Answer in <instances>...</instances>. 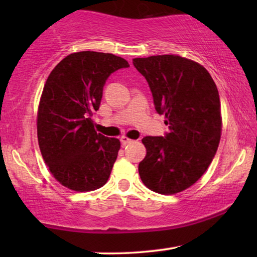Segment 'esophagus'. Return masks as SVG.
Returning a JSON list of instances; mask_svg holds the SVG:
<instances>
[{
	"label": "esophagus",
	"mask_w": 257,
	"mask_h": 257,
	"mask_svg": "<svg viewBox=\"0 0 257 257\" xmlns=\"http://www.w3.org/2000/svg\"><path fill=\"white\" fill-rule=\"evenodd\" d=\"M120 142H121V145H127V144H131L133 140L132 139H130L128 137H125V136H122L121 138H120Z\"/></svg>",
	"instance_id": "obj_1"
}]
</instances>
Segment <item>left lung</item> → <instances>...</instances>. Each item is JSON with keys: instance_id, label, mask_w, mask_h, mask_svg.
Here are the masks:
<instances>
[{"instance_id": "8db88e82", "label": "left lung", "mask_w": 257, "mask_h": 257, "mask_svg": "<svg viewBox=\"0 0 257 257\" xmlns=\"http://www.w3.org/2000/svg\"><path fill=\"white\" fill-rule=\"evenodd\" d=\"M133 65L146 78L156 110L170 128L165 138H143L147 153L138 167L140 179L159 194L185 191L202 177L219 146V91L202 65L180 56L135 58Z\"/></svg>"}]
</instances>
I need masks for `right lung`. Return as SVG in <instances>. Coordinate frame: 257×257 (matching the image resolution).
Here are the masks:
<instances>
[{"mask_svg": "<svg viewBox=\"0 0 257 257\" xmlns=\"http://www.w3.org/2000/svg\"><path fill=\"white\" fill-rule=\"evenodd\" d=\"M127 61L112 54L73 52L62 59L44 84L37 111V138L42 157L64 187L89 192L106 184L120 142L94 130L108 76Z\"/></svg>", "mask_w": 257, "mask_h": 257, "instance_id": "right-lung-1", "label": "right lung"}]
</instances>
